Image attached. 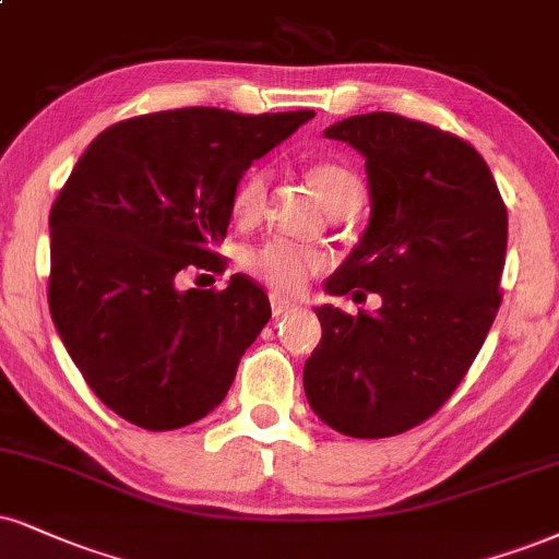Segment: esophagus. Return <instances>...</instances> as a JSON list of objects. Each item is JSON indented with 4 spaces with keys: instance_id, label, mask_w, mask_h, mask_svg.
I'll list each match as a JSON object with an SVG mask.
<instances>
[{
    "instance_id": "34e87169",
    "label": "esophagus",
    "mask_w": 559,
    "mask_h": 559,
    "mask_svg": "<svg viewBox=\"0 0 559 559\" xmlns=\"http://www.w3.org/2000/svg\"><path fill=\"white\" fill-rule=\"evenodd\" d=\"M271 309H273V318H281V314L297 309V305H294V301H288L286 297H281V294H271Z\"/></svg>"
}]
</instances>
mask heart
Wrapping results in <instances>:
<instances>
[{"mask_svg":"<svg viewBox=\"0 0 559 559\" xmlns=\"http://www.w3.org/2000/svg\"><path fill=\"white\" fill-rule=\"evenodd\" d=\"M309 181H312L314 192L320 194V200L325 203L328 213L333 207L344 203H361V185L352 171L344 166L331 164V160H322L309 169ZM267 194V174L265 171H250L247 177L234 190L231 198V213L239 224H252L262 211ZM328 254L314 247H301L292 245V241H265V245L254 247L247 252L245 265L254 278H260L262 284L271 286L278 294H299L307 286V281L312 275L328 267Z\"/></svg>","mask_w":559,"mask_h":559,"instance_id":"obj_1","label":"heart"}]
</instances>
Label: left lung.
I'll list each match as a JSON object with an SVG mask.
<instances>
[{"label": "left lung", "mask_w": 559, "mask_h": 559, "mask_svg": "<svg viewBox=\"0 0 559 559\" xmlns=\"http://www.w3.org/2000/svg\"><path fill=\"white\" fill-rule=\"evenodd\" d=\"M325 138L367 158L372 194L365 237L325 288L378 292L382 307L314 309L305 393L335 432L378 440L427 421L474 365L502 301L508 207L481 153L440 127L372 111Z\"/></svg>", "instance_id": "8db88e82"}]
</instances>
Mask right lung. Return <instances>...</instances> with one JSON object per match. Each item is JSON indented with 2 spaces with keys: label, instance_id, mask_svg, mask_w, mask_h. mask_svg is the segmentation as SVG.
Segmentation results:
<instances>
[{
  "label": "right lung",
  "instance_id": "add662e5",
  "mask_svg": "<svg viewBox=\"0 0 559 559\" xmlns=\"http://www.w3.org/2000/svg\"><path fill=\"white\" fill-rule=\"evenodd\" d=\"M314 111L234 114L213 106L111 124L87 145L51 205L49 309L93 393L132 425L166 432L226 399L239 359L271 320L250 275L215 252L241 174Z\"/></svg>",
  "mask_w": 559,
  "mask_h": 559
}]
</instances>
